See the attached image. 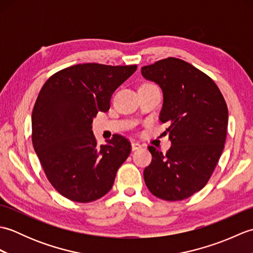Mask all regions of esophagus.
<instances>
[{
  "instance_id": "obj_1",
  "label": "esophagus",
  "mask_w": 253,
  "mask_h": 253,
  "mask_svg": "<svg viewBox=\"0 0 253 253\" xmlns=\"http://www.w3.org/2000/svg\"><path fill=\"white\" fill-rule=\"evenodd\" d=\"M142 148V146L139 142H131V149L133 150V151H135V150H139V149H141Z\"/></svg>"
}]
</instances>
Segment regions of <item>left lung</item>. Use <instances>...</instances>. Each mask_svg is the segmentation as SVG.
I'll return each mask as SVG.
<instances>
[{
	"instance_id": "left-lung-1",
	"label": "left lung",
	"mask_w": 253,
	"mask_h": 253,
	"mask_svg": "<svg viewBox=\"0 0 253 253\" xmlns=\"http://www.w3.org/2000/svg\"><path fill=\"white\" fill-rule=\"evenodd\" d=\"M142 76L163 91L160 121L169 125L170 149L150 146L152 162L143 177L152 195L184 200L207 185L226 140L228 110L216 84L198 68L168 57L141 68Z\"/></svg>"
}]
</instances>
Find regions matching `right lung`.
Listing matches in <instances>:
<instances>
[{
    "label": "right lung",
    "mask_w": 253,
    "mask_h": 253,
    "mask_svg": "<svg viewBox=\"0 0 253 253\" xmlns=\"http://www.w3.org/2000/svg\"><path fill=\"white\" fill-rule=\"evenodd\" d=\"M137 65L98 63L64 68L46 80L32 110V144L51 185L69 200L87 203L111 190L130 142L114 135L98 146L92 132L98 112Z\"/></svg>",
    "instance_id": "add662e5"
}]
</instances>
